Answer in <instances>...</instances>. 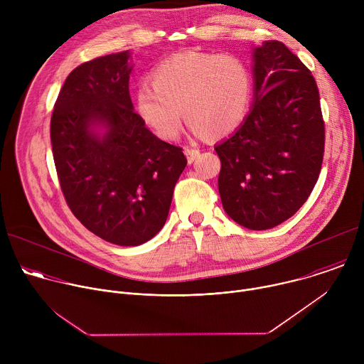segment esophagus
Returning <instances> with one entry per match:
<instances>
[{"label":"esophagus","instance_id":"esophagus-1","mask_svg":"<svg viewBox=\"0 0 364 364\" xmlns=\"http://www.w3.org/2000/svg\"><path fill=\"white\" fill-rule=\"evenodd\" d=\"M184 154L187 155V161H188V164H191V163L198 157L200 149H197V148H191V146H186V148H184Z\"/></svg>","mask_w":364,"mask_h":364}]
</instances>
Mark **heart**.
Listing matches in <instances>:
<instances>
[{
  "label": "heart",
  "mask_w": 364,
  "mask_h": 364,
  "mask_svg": "<svg viewBox=\"0 0 364 364\" xmlns=\"http://www.w3.org/2000/svg\"><path fill=\"white\" fill-rule=\"evenodd\" d=\"M151 86L135 92V111L160 138L173 141L186 121L205 138L232 134L245 119L252 76L233 55L180 51L151 70Z\"/></svg>",
  "instance_id": "1"
}]
</instances>
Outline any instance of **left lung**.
<instances>
[{
    "label": "left lung",
    "mask_w": 364,
    "mask_h": 364,
    "mask_svg": "<svg viewBox=\"0 0 364 364\" xmlns=\"http://www.w3.org/2000/svg\"><path fill=\"white\" fill-rule=\"evenodd\" d=\"M255 102L240 128L215 146L225 212L252 230L294 216L323 166L326 128L309 69L281 41L253 53Z\"/></svg>",
    "instance_id": "left-lung-1"
}]
</instances>
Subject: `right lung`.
<instances>
[{
	"instance_id": "obj_1",
	"label": "right lung",
	"mask_w": 364,
	"mask_h": 364,
	"mask_svg": "<svg viewBox=\"0 0 364 364\" xmlns=\"http://www.w3.org/2000/svg\"><path fill=\"white\" fill-rule=\"evenodd\" d=\"M128 59L122 51L70 72L55 103L50 138L75 218L103 240L138 246L163 229L187 159L134 111ZM95 122L109 128L102 139L90 131Z\"/></svg>"
}]
</instances>
